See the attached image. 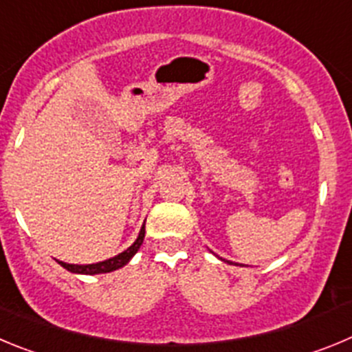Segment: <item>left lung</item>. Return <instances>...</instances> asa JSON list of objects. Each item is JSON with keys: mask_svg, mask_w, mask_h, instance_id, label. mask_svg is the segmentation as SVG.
Wrapping results in <instances>:
<instances>
[{"mask_svg": "<svg viewBox=\"0 0 352 352\" xmlns=\"http://www.w3.org/2000/svg\"><path fill=\"white\" fill-rule=\"evenodd\" d=\"M228 263H230V261H228Z\"/></svg>", "mask_w": 352, "mask_h": 352, "instance_id": "left-lung-1", "label": "left lung"}]
</instances>
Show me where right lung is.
<instances>
[{
    "label": "right lung",
    "instance_id": "obj_1",
    "mask_svg": "<svg viewBox=\"0 0 352 352\" xmlns=\"http://www.w3.org/2000/svg\"><path fill=\"white\" fill-rule=\"evenodd\" d=\"M145 236V224L142 226L140 233H138V239L133 242L131 247H128L124 252L113 256V258L105 259V261L93 263V265H69V263L58 261L63 268H66L68 272H74V274H84V275H96V274H109V272L117 270V268H122L126 263H129V259L137 254V251L140 249L142 242H144Z\"/></svg>",
    "mask_w": 352,
    "mask_h": 352
}]
</instances>
